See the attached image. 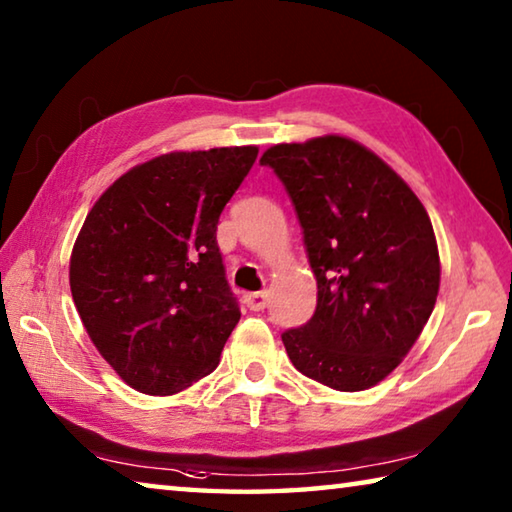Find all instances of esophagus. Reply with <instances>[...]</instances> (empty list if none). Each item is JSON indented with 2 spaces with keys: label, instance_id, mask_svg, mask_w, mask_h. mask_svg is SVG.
<instances>
[{
  "label": "esophagus",
  "instance_id": "34e87169",
  "mask_svg": "<svg viewBox=\"0 0 512 512\" xmlns=\"http://www.w3.org/2000/svg\"><path fill=\"white\" fill-rule=\"evenodd\" d=\"M246 307L253 309V311H262L268 305V293L266 291H255V293H248L244 298Z\"/></svg>",
  "mask_w": 512,
  "mask_h": 512
}]
</instances>
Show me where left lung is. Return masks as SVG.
I'll list each match as a JSON object with an SVG mask.
<instances>
[{
  "label": "left lung",
  "mask_w": 512,
  "mask_h": 512,
  "mask_svg": "<svg viewBox=\"0 0 512 512\" xmlns=\"http://www.w3.org/2000/svg\"><path fill=\"white\" fill-rule=\"evenodd\" d=\"M296 207L318 302L282 343L302 375L366 391L391 375L436 305L440 257L411 187L359 142L339 135L275 144L262 160Z\"/></svg>",
  "instance_id": "1"
}]
</instances>
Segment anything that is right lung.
Wrapping results in <instances>:
<instances>
[{"mask_svg":"<svg viewBox=\"0 0 512 512\" xmlns=\"http://www.w3.org/2000/svg\"><path fill=\"white\" fill-rule=\"evenodd\" d=\"M257 146L178 151L137 164L85 216L69 259L83 327L135 391L173 395L216 368L241 311L216 225Z\"/></svg>","mask_w":512,"mask_h":512,"instance_id":"1","label":"right lung"}]
</instances>
